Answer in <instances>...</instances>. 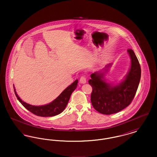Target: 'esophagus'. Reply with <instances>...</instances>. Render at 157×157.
Instances as JSON below:
<instances>
[{"instance_id":"34e87169","label":"esophagus","mask_w":157,"mask_h":157,"mask_svg":"<svg viewBox=\"0 0 157 157\" xmlns=\"http://www.w3.org/2000/svg\"><path fill=\"white\" fill-rule=\"evenodd\" d=\"M79 81L81 83H85L86 82V78L84 75L82 76L81 78H80V79H79Z\"/></svg>"}]
</instances>
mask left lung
Segmentation results:
<instances>
[{
	"instance_id": "1",
	"label": "left lung",
	"mask_w": 157,
	"mask_h": 157,
	"mask_svg": "<svg viewBox=\"0 0 157 157\" xmlns=\"http://www.w3.org/2000/svg\"><path fill=\"white\" fill-rule=\"evenodd\" d=\"M128 52L131 59V66L125 79L118 85L112 86L103 80L104 73L95 72L88 81L92 88L90 101L98 112L111 115L120 112L132 101L138 89L141 75L139 61L134 51L129 49Z\"/></svg>"
}]
</instances>
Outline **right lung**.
<instances>
[{
	"label": "right lung",
	"instance_id": "right-lung-1",
	"mask_svg": "<svg viewBox=\"0 0 157 157\" xmlns=\"http://www.w3.org/2000/svg\"><path fill=\"white\" fill-rule=\"evenodd\" d=\"M78 80L75 81L71 85H69L60 94L59 96L56 99H55L51 103L43 106H37L26 104V102L22 101L16 94L14 86L13 88L17 99L26 109L37 116L48 117L57 115L61 112H63V111L65 109L67 105L72 93L76 89L78 85Z\"/></svg>",
	"mask_w": 157,
	"mask_h": 157
}]
</instances>
